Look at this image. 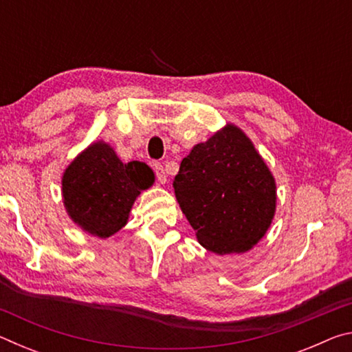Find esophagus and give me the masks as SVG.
Returning <instances> with one entry per match:
<instances>
[{
  "instance_id": "esophagus-1",
  "label": "esophagus",
  "mask_w": 352,
  "mask_h": 352,
  "mask_svg": "<svg viewBox=\"0 0 352 352\" xmlns=\"http://www.w3.org/2000/svg\"><path fill=\"white\" fill-rule=\"evenodd\" d=\"M153 169H155V174H157V180H158L160 183L164 184L166 182H168V174H166L163 164L157 163V164L153 166Z\"/></svg>"
}]
</instances>
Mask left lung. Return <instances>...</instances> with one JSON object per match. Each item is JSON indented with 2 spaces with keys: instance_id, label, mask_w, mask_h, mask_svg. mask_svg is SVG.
I'll return each mask as SVG.
<instances>
[{
  "instance_id": "8db88e82",
  "label": "left lung",
  "mask_w": 352,
  "mask_h": 352,
  "mask_svg": "<svg viewBox=\"0 0 352 352\" xmlns=\"http://www.w3.org/2000/svg\"><path fill=\"white\" fill-rule=\"evenodd\" d=\"M174 189L200 245L216 254L248 252L275 216V178L234 124L192 147L174 178Z\"/></svg>"
}]
</instances>
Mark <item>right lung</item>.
<instances>
[{"instance_id": "1", "label": "right lung", "mask_w": 352, "mask_h": 352, "mask_svg": "<svg viewBox=\"0 0 352 352\" xmlns=\"http://www.w3.org/2000/svg\"><path fill=\"white\" fill-rule=\"evenodd\" d=\"M153 182L146 163H122L107 142H93L63 172L65 210L83 231L105 239L127 223L136 197Z\"/></svg>"}]
</instances>
